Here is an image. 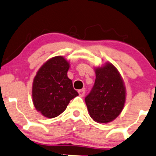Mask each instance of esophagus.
I'll use <instances>...</instances> for the list:
<instances>
[{"instance_id":"1","label":"esophagus","mask_w":156,"mask_h":156,"mask_svg":"<svg viewBox=\"0 0 156 156\" xmlns=\"http://www.w3.org/2000/svg\"><path fill=\"white\" fill-rule=\"evenodd\" d=\"M78 92V94H79V95L80 97H83L84 94H85L86 90H85V89H79Z\"/></svg>"}]
</instances>
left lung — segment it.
Returning a JSON list of instances; mask_svg holds the SVG:
<instances>
[{
    "mask_svg": "<svg viewBox=\"0 0 156 156\" xmlns=\"http://www.w3.org/2000/svg\"><path fill=\"white\" fill-rule=\"evenodd\" d=\"M95 82L85 98L89 116L99 123L115 119L124 108L126 90L120 73L112 63L94 69Z\"/></svg>",
    "mask_w": 156,
    "mask_h": 156,
    "instance_id": "1",
    "label": "left lung"
}]
</instances>
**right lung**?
Returning <instances> with one entry per match:
<instances>
[{
  "label": "right lung",
  "mask_w": 156,
  "mask_h": 156,
  "mask_svg": "<svg viewBox=\"0 0 156 156\" xmlns=\"http://www.w3.org/2000/svg\"><path fill=\"white\" fill-rule=\"evenodd\" d=\"M69 63L62 55L53 57L37 71L32 86L33 103L44 117L54 118L78 95L67 77Z\"/></svg>",
  "instance_id": "1"
}]
</instances>
